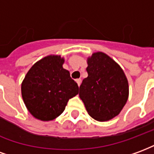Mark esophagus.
Returning <instances> with one entry per match:
<instances>
[{
	"mask_svg": "<svg viewBox=\"0 0 154 154\" xmlns=\"http://www.w3.org/2000/svg\"><path fill=\"white\" fill-rule=\"evenodd\" d=\"M76 82H77V85H78V87H79V86L81 85V82H82V80H81V79H77V80H76Z\"/></svg>",
	"mask_w": 154,
	"mask_h": 154,
	"instance_id": "obj_1",
	"label": "esophagus"
}]
</instances>
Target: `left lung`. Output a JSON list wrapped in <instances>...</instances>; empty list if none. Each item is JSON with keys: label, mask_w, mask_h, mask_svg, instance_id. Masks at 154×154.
Masks as SVG:
<instances>
[{"label": "left lung", "mask_w": 154, "mask_h": 154, "mask_svg": "<svg viewBox=\"0 0 154 154\" xmlns=\"http://www.w3.org/2000/svg\"><path fill=\"white\" fill-rule=\"evenodd\" d=\"M88 77L82 81L79 97L87 112L98 121L118 116L127 102L129 83L122 68L102 52L87 58Z\"/></svg>", "instance_id": "1"}]
</instances>
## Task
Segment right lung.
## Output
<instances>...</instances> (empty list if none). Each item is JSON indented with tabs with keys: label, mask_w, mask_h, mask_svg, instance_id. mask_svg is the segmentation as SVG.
Here are the masks:
<instances>
[{
	"label": "right lung",
	"mask_w": 154,
	"mask_h": 154,
	"mask_svg": "<svg viewBox=\"0 0 154 154\" xmlns=\"http://www.w3.org/2000/svg\"><path fill=\"white\" fill-rule=\"evenodd\" d=\"M64 59L49 55L35 63L21 84L22 98L32 116L43 121L56 119L79 87L63 67Z\"/></svg>",
	"instance_id": "obj_1"
}]
</instances>
